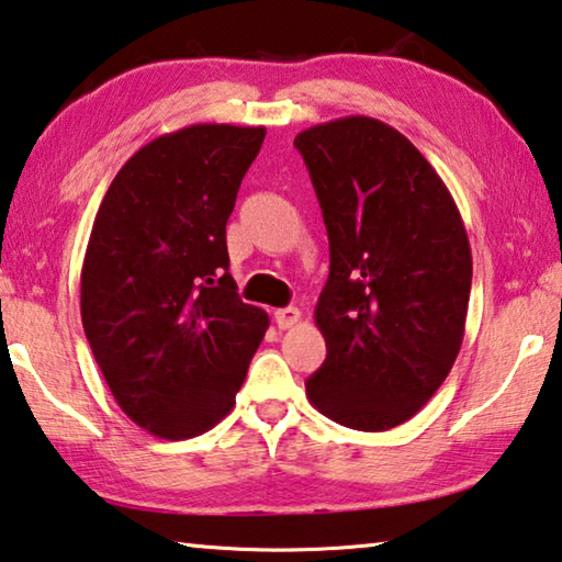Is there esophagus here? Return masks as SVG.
Here are the masks:
<instances>
[{
  "label": "esophagus",
  "mask_w": 562,
  "mask_h": 562,
  "mask_svg": "<svg viewBox=\"0 0 562 562\" xmlns=\"http://www.w3.org/2000/svg\"><path fill=\"white\" fill-rule=\"evenodd\" d=\"M273 321H276V326L283 328V330H286V328H293V326H296L299 321H301V311H299L296 306L279 308V311H276V314H273Z\"/></svg>",
  "instance_id": "34e87169"
}]
</instances>
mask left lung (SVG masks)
<instances>
[{
  "label": "left lung",
  "mask_w": 562,
  "mask_h": 562,
  "mask_svg": "<svg viewBox=\"0 0 562 562\" xmlns=\"http://www.w3.org/2000/svg\"><path fill=\"white\" fill-rule=\"evenodd\" d=\"M293 144L330 248L314 311L328 353L306 395L346 428H395L461 351L473 279L461 211L426 156L379 119H334Z\"/></svg>",
  "instance_id": "8db88e82"
}]
</instances>
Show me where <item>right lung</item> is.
Here are the masks:
<instances>
[{"mask_svg":"<svg viewBox=\"0 0 562 562\" xmlns=\"http://www.w3.org/2000/svg\"><path fill=\"white\" fill-rule=\"evenodd\" d=\"M263 126L194 124L156 136L106 189L81 266V324L128 418L164 440L234 408L269 314L228 273L226 221Z\"/></svg>","mask_w":562,"mask_h":562,"instance_id":"right-lung-1","label":"right lung"}]
</instances>
